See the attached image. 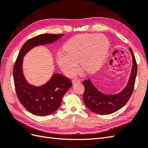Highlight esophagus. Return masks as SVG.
<instances>
[{
  "instance_id": "34e87169",
  "label": "esophagus",
  "mask_w": 148,
  "mask_h": 148,
  "mask_svg": "<svg viewBox=\"0 0 148 148\" xmlns=\"http://www.w3.org/2000/svg\"><path fill=\"white\" fill-rule=\"evenodd\" d=\"M80 82H81V81H80V80L78 79H74L72 80L73 84H75V83H80Z\"/></svg>"
}]
</instances>
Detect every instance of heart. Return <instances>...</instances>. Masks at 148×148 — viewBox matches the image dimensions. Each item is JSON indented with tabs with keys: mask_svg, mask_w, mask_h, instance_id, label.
Segmentation results:
<instances>
[{
	"mask_svg": "<svg viewBox=\"0 0 148 148\" xmlns=\"http://www.w3.org/2000/svg\"><path fill=\"white\" fill-rule=\"evenodd\" d=\"M109 41L102 34H81L71 38L57 53L58 65L64 72L73 76L81 68L86 72L97 69L105 59Z\"/></svg>",
	"mask_w": 148,
	"mask_h": 148,
	"instance_id": "1",
	"label": "heart"
}]
</instances>
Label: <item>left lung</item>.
Instances as JSON below:
<instances>
[{
  "label": "left lung",
  "mask_w": 148,
  "mask_h": 148,
  "mask_svg": "<svg viewBox=\"0 0 148 148\" xmlns=\"http://www.w3.org/2000/svg\"><path fill=\"white\" fill-rule=\"evenodd\" d=\"M129 51L132 56V69L128 82L122 91L115 95H106L94 86L89 79L83 82L85 88L83 94L84 102L93 112L101 115L114 113L126 104L130 98L133 91L138 68L132 49L130 48Z\"/></svg>",
  "instance_id": "left-lung-1"
}]
</instances>
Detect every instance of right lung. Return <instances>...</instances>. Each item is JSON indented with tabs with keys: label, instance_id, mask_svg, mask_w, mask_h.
Segmentation results:
<instances>
[{
	"label": "right lung",
	"instance_id": "add662e5",
	"mask_svg": "<svg viewBox=\"0 0 148 148\" xmlns=\"http://www.w3.org/2000/svg\"><path fill=\"white\" fill-rule=\"evenodd\" d=\"M63 36V34L36 36L23 44L17 57L13 71L16 95L25 108L34 115L46 116L54 112L60 107L62 97L72 83L65 76L54 73L42 86H36L29 84L23 72V57L34 47L53 43Z\"/></svg>",
	"mask_w": 148,
	"mask_h": 148
}]
</instances>
